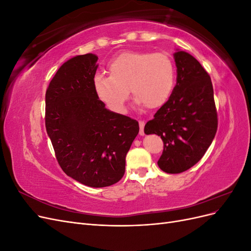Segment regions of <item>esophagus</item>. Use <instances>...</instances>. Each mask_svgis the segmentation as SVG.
Masks as SVG:
<instances>
[{"mask_svg":"<svg viewBox=\"0 0 251 251\" xmlns=\"http://www.w3.org/2000/svg\"><path fill=\"white\" fill-rule=\"evenodd\" d=\"M144 121H139V127H140V130H139V134L141 135V136H143L144 135Z\"/></svg>","mask_w":251,"mask_h":251,"instance_id":"obj_1","label":"esophagus"}]
</instances>
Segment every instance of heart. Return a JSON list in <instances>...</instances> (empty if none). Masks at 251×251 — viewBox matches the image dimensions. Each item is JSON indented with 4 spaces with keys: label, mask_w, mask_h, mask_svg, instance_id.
Here are the masks:
<instances>
[{
    "label": "heart",
    "mask_w": 251,
    "mask_h": 251,
    "mask_svg": "<svg viewBox=\"0 0 251 251\" xmlns=\"http://www.w3.org/2000/svg\"><path fill=\"white\" fill-rule=\"evenodd\" d=\"M110 76L101 73L93 78L98 100L116 113L126 110L128 88L136 103L148 109L161 107L175 87L176 71L173 60L164 53L128 51L108 65Z\"/></svg>",
    "instance_id": "heart-1"
}]
</instances>
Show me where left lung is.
<instances>
[{
    "mask_svg": "<svg viewBox=\"0 0 251 251\" xmlns=\"http://www.w3.org/2000/svg\"><path fill=\"white\" fill-rule=\"evenodd\" d=\"M177 83L169 100L148 121L144 133L163 141L158 165L163 172L179 174L204 156L218 128L214 88L208 73L185 51L175 52Z\"/></svg>",
    "mask_w": 251,
    "mask_h": 251,
    "instance_id": "obj_1",
    "label": "left lung"
}]
</instances>
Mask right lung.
<instances>
[{"mask_svg":"<svg viewBox=\"0 0 251 251\" xmlns=\"http://www.w3.org/2000/svg\"><path fill=\"white\" fill-rule=\"evenodd\" d=\"M98 57L77 55L60 66L46 91L47 134L62 170L90 187L115 184L139 132L138 121L114 113L93 88Z\"/></svg>","mask_w":251,"mask_h":251,"instance_id":"add662e5","label":"right lung"}]
</instances>
